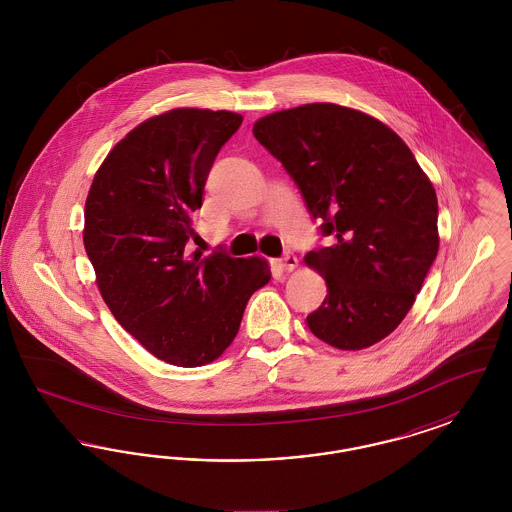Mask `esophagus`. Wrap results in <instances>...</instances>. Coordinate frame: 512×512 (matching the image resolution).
Returning a JSON list of instances; mask_svg holds the SVG:
<instances>
[{"label":"esophagus","instance_id":"1","mask_svg":"<svg viewBox=\"0 0 512 512\" xmlns=\"http://www.w3.org/2000/svg\"><path fill=\"white\" fill-rule=\"evenodd\" d=\"M297 267V257L293 255L292 251H288L284 257H282V268L284 270H293V268Z\"/></svg>","mask_w":512,"mask_h":512}]
</instances>
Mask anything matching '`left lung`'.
Listing matches in <instances>:
<instances>
[{"label":"left lung","instance_id":"obj_1","mask_svg":"<svg viewBox=\"0 0 512 512\" xmlns=\"http://www.w3.org/2000/svg\"><path fill=\"white\" fill-rule=\"evenodd\" d=\"M253 136L334 240L305 255L328 286L309 330L345 351L384 340L438 255V197L411 149L384 122L336 103L272 113Z\"/></svg>","mask_w":512,"mask_h":512}]
</instances>
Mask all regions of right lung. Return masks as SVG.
I'll return each instance as SVG.
<instances>
[{"instance_id":"right-lung-1","label":"right lung","mask_w":512,"mask_h":512,"mask_svg":"<svg viewBox=\"0 0 512 512\" xmlns=\"http://www.w3.org/2000/svg\"><path fill=\"white\" fill-rule=\"evenodd\" d=\"M242 121L188 107L151 117L111 149L86 197L84 247L101 297L169 365L213 363L270 280L265 259L186 251L215 157Z\"/></svg>"}]
</instances>
